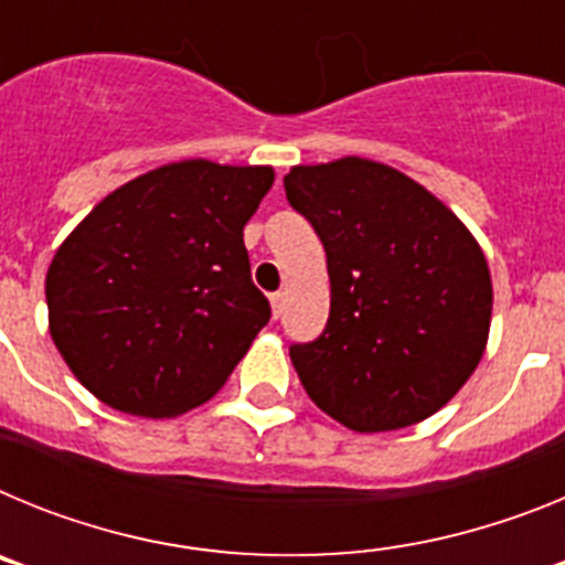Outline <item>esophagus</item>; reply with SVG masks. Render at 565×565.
Segmentation results:
<instances>
[{
	"mask_svg": "<svg viewBox=\"0 0 565 565\" xmlns=\"http://www.w3.org/2000/svg\"><path fill=\"white\" fill-rule=\"evenodd\" d=\"M271 311H274V317L279 319V313H282V294H271Z\"/></svg>",
	"mask_w": 565,
	"mask_h": 565,
	"instance_id": "1",
	"label": "esophagus"
}]
</instances>
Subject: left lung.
<instances>
[{
    "instance_id": "8db88e82",
    "label": "left lung",
    "mask_w": 565,
    "mask_h": 565,
    "mask_svg": "<svg viewBox=\"0 0 565 565\" xmlns=\"http://www.w3.org/2000/svg\"><path fill=\"white\" fill-rule=\"evenodd\" d=\"M282 183L331 277L326 331L288 348L299 382L356 433L424 422L461 391L487 348L492 282L476 237L384 163L294 167Z\"/></svg>"
}]
</instances>
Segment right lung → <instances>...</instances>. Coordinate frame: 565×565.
Listing matches in <instances>:
<instances>
[{
	"label": "right lung",
	"instance_id": "1",
	"mask_svg": "<svg viewBox=\"0 0 565 565\" xmlns=\"http://www.w3.org/2000/svg\"><path fill=\"white\" fill-rule=\"evenodd\" d=\"M271 183L268 167L169 163L64 239L44 282L50 337L93 396L167 418L221 391L271 319L243 246Z\"/></svg>",
	"mask_w": 565,
	"mask_h": 565
}]
</instances>
